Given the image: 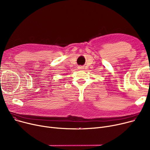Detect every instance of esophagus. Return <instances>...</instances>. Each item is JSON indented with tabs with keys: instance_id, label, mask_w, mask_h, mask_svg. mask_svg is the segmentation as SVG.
I'll use <instances>...</instances> for the list:
<instances>
[{
	"instance_id": "esophagus-1",
	"label": "esophagus",
	"mask_w": 150,
	"mask_h": 150,
	"mask_svg": "<svg viewBox=\"0 0 150 150\" xmlns=\"http://www.w3.org/2000/svg\"><path fill=\"white\" fill-rule=\"evenodd\" d=\"M83 69V67H81V66L78 67V69Z\"/></svg>"
}]
</instances>
